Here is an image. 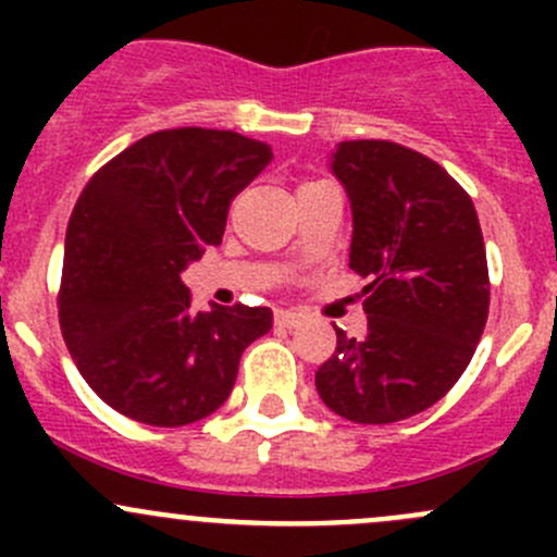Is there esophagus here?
Returning a JSON list of instances; mask_svg holds the SVG:
<instances>
[{
  "label": "esophagus",
  "mask_w": 557,
  "mask_h": 557,
  "mask_svg": "<svg viewBox=\"0 0 557 557\" xmlns=\"http://www.w3.org/2000/svg\"><path fill=\"white\" fill-rule=\"evenodd\" d=\"M274 323H277L280 329H296V325L301 323V314L294 310H277L274 312Z\"/></svg>",
  "instance_id": "esophagus-1"
}]
</instances>
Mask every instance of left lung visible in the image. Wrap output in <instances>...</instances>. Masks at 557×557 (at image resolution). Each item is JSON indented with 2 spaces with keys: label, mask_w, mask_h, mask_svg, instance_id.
<instances>
[{
  "label": "left lung",
  "mask_w": 557,
  "mask_h": 557,
  "mask_svg": "<svg viewBox=\"0 0 557 557\" xmlns=\"http://www.w3.org/2000/svg\"><path fill=\"white\" fill-rule=\"evenodd\" d=\"M329 166L350 199L369 329H336L314 387L352 423H396L440 401L474 356L491 305L482 228L469 194L418 150L352 139Z\"/></svg>",
  "instance_id": "left-lung-1"
}]
</instances>
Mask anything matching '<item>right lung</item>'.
I'll use <instances>...</instances> for the list:
<instances>
[{
    "label": "right lung",
    "mask_w": 557,
    "mask_h": 557,
    "mask_svg": "<svg viewBox=\"0 0 557 557\" xmlns=\"http://www.w3.org/2000/svg\"><path fill=\"white\" fill-rule=\"evenodd\" d=\"M237 132L166 128L88 180L64 239L59 323L72 361L104 404L161 429L215 412L269 307L196 312L180 274L221 245L228 205L272 161Z\"/></svg>",
    "instance_id": "obj_1"
}]
</instances>
